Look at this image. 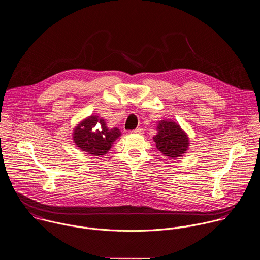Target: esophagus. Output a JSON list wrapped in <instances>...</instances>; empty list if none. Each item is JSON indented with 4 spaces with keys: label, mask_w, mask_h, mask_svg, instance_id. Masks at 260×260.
I'll return each mask as SVG.
<instances>
[{
    "label": "esophagus",
    "mask_w": 260,
    "mask_h": 260,
    "mask_svg": "<svg viewBox=\"0 0 260 260\" xmlns=\"http://www.w3.org/2000/svg\"><path fill=\"white\" fill-rule=\"evenodd\" d=\"M133 133H135V134H144V128H142V127H138V128L134 129V131H133Z\"/></svg>",
    "instance_id": "obj_1"
}]
</instances>
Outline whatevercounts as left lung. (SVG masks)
Here are the masks:
<instances>
[{
  "mask_svg": "<svg viewBox=\"0 0 260 260\" xmlns=\"http://www.w3.org/2000/svg\"><path fill=\"white\" fill-rule=\"evenodd\" d=\"M158 134L153 138L157 149L169 158L183 156L188 150L189 139L180 125L172 120H160Z\"/></svg>",
  "mask_w": 260,
  "mask_h": 260,
  "instance_id": "8db88e82",
  "label": "left lung"
}]
</instances>
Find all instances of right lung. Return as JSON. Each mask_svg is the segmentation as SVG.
I'll use <instances>...</instances> for the list:
<instances>
[{
  "label": "right lung",
  "mask_w": 260,
  "mask_h": 260,
  "mask_svg": "<svg viewBox=\"0 0 260 260\" xmlns=\"http://www.w3.org/2000/svg\"><path fill=\"white\" fill-rule=\"evenodd\" d=\"M120 135L121 133L117 127L108 128L103 118L91 115L75 127L73 140L76 146L87 154L103 156Z\"/></svg>",
  "instance_id": "1"
}]
</instances>
